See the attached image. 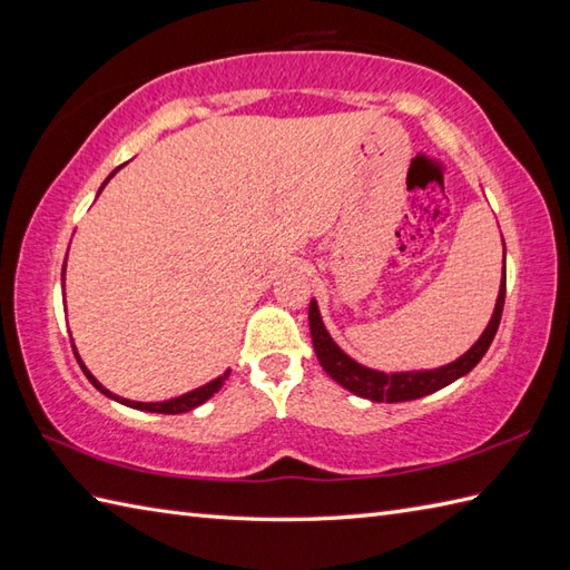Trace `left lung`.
I'll return each mask as SVG.
<instances>
[{
  "label": "left lung",
  "mask_w": 570,
  "mask_h": 570,
  "mask_svg": "<svg viewBox=\"0 0 570 570\" xmlns=\"http://www.w3.org/2000/svg\"><path fill=\"white\" fill-rule=\"evenodd\" d=\"M502 247H504V239H502ZM504 292H507V269H504V259H502L500 294H498V304H494L488 328L482 331V335L478 337L475 345L468 350V353H463L458 360L448 362V365H441V367L382 372V370H372V367L360 365L357 360L350 357L345 350H341V345H337L331 337L328 328H325V323L321 318L316 298H311V306H308L313 350H316V357L321 362V367L328 372V377H333L337 384L345 386L347 392H353L362 399H370V402H386V404L411 402V399L429 396L433 392L443 390V386L453 384L455 380L465 377V374L475 367L482 357H485L490 343L494 341V333H498V328H500V318H502V308H504Z\"/></svg>",
  "instance_id": "8db88e82"
}]
</instances>
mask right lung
<instances>
[{"instance_id": "right-lung-1", "label": "right lung", "mask_w": 570, "mask_h": 570, "mask_svg": "<svg viewBox=\"0 0 570 570\" xmlns=\"http://www.w3.org/2000/svg\"><path fill=\"white\" fill-rule=\"evenodd\" d=\"M119 168L122 166H117L115 171L107 176V180H110ZM107 180L105 184L100 186V190H98V196L102 193V188L107 186ZM63 284H66V262H63ZM66 292V288H63ZM72 353H76V357H78V362H80V370L85 372V377L90 380V384L95 386V390L98 392H102L105 396H110V399H115V402H119V404H125V406H129V409H139V411H156V414H186V411H190V409H196V406H200V404H205L208 402V399L215 394V392H220V386L225 384V380L229 377V370L227 372H223L220 377H215L213 382H208V384H203V386H198V390H193V392H186V394H180V396H174V399H166V402H131V399H125V396H117V394H112L110 390H105V386L92 377V372L85 367V362L80 360V355H78V350H76V345H72Z\"/></svg>"}]
</instances>
